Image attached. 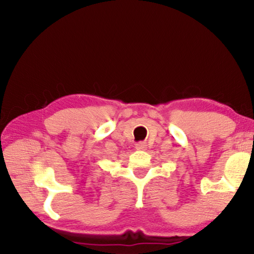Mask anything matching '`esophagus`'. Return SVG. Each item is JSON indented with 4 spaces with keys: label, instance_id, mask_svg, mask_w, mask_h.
Segmentation results:
<instances>
[{
    "label": "esophagus",
    "instance_id": "34e87169",
    "mask_svg": "<svg viewBox=\"0 0 254 254\" xmlns=\"http://www.w3.org/2000/svg\"><path fill=\"white\" fill-rule=\"evenodd\" d=\"M145 148H147V143H145V142H139V143L135 144L136 150H145Z\"/></svg>",
    "mask_w": 254,
    "mask_h": 254
}]
</instances>
